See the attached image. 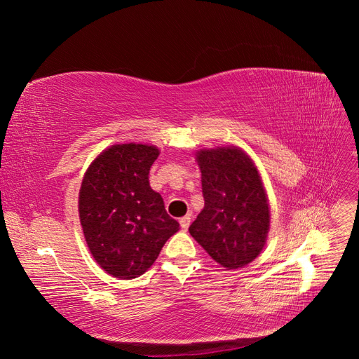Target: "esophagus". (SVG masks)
Instances as JSON below:
<instances>
[{"label": "esophagus", "instance_id": "1", "mask_svg": "<svg viewBox=\"0 0 359 359\" xmlns=\"http://www.w3.org/2000/svg\"><path fill=\"white\" fill-rule=\"evenodd\" d=\"M190 223H191L190 215H184V217H181V219H180V224H181V227H182L184 231H187V229H189Z\"/></svg>", "mask_w": 359, "mask_h": 359}]
</instances>
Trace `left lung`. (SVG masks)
Returning <instances> with one entry per match:
<instances>
[{
    "mask_svg": "<svg viewBox=\"0 0 359 359\" xmlns=\"http://www.w3.org/2000/svg\"><path fill=\"white\" fill-rule=\"evenodd\" d=\"M205 206L189 227L217 264L243 268L262 252L269 208L253 161L235 147L198 153Z\"/></svg>",
    "mask_w": 359,
    "mask_h": 359,
    "instance_id": "left-lung-1",
    "label": "left lung"
}]
</instances>
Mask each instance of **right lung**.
<instances>
[{
    "mask_svg": "<svg viewBox=\"0 0 359 359\" xmlns=\"http://www.w3.org/2000/svg\"><path fill=\"white\" fill-rule=\"evenodd\" d=\"M156 147L114 145L86 170L79 191V217L91 255L107 274L136 278L156 262L180 223L149 186Z\"/></svg>",
    "mask_w": 359,
    "mask_h": 359,
    "instance_id": "right-lung-1",
    "label": "right lung"
}]
</instances>
